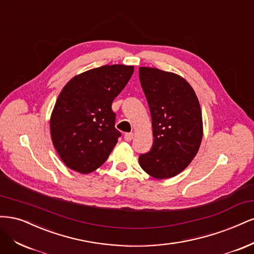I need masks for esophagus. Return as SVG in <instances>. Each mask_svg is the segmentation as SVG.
<instances>
[{"label": "esophagus", "instance_id": "esophagus-1", "mask_svg": "<svg viewBox=\"0 0 254 254\" xmlns=\"http://www.w3.org/2000/svg\"><path fill=\"white\" fill-rule=\"evenodd\" d=\"M133 137H134V134L133 133H127L126 135H125V140L126 141H130L133 139Z\"/></svg>", "mask_w": 254, "mask_h": 254}]
</instances>
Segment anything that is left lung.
<instances>
[{
	"label": "left lung",
	"mask_w": 254,
	"mask_h": 254,
	"mask_svg": "<svg viewBox=\"0 0 254 254\" xmlns=\"http://www.w3.org/2000/svg\"><path fill=\"white\" fill-rule=\"evenodd\" d=\"M139 79L152 117L154 142L139 165L156 179L174 177L190 165L202 139V117L194 89L182 76L139 67Z\"/></svg>",
	"instance_id": "1"
}]
</instances>
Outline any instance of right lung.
Segmentation results:
<instances>
[{
  "instance_id": "add662e5",
  "label": "right lung",
  "mask_w": 254,
  "mask_h": 254,
  "mask_svg": "<svg viewBox=\"0 0 254 254\" xmlns=\"http://www.w3.org/2000/svg\"><path fill=\"white\" fill-rule=\"evenodd\" d=\"M132 65H103L71 78L56 101L53 144L67 168L87 174L102 166L121 136L112 103L132 77Z\"/></svg>"
}]
</instances>
